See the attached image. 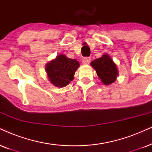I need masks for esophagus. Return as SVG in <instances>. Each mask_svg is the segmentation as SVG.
Returning a JSON list of instances; mask_svg holds the SVG:
<instances>
[{
  "label": "esophagus",
  "mask_w": 152,
  "mask_h": 152,
  "mask_svg": "<svg viewBox=\"0 0 152 152\" xmlns=\"http://www.w3.org/2000/svg\"><path fill=\"white\" fill-rule=\"evenodd\" d=\"M90 57H84L82 60L83 64H88L90 63Z\"/></svg>",
  "instance_id": "obj_1"
}]
</instances>
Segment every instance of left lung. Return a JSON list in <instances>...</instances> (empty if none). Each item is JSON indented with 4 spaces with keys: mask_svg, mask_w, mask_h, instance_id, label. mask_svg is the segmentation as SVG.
<instances>
[{
    "mask_svg": "<svg viewBox=\"0 0 152 152\" xmlns=\"http://www.w3.org/2000/svg\"><path fill=\"white\" fill-rule=\"evenodd\" d=\"M91 65L104 84L109 85L116 80L118 70L116 64L108 55L106 54L102 57L95 59L91 62Z\"/></svg>",
    "mask_w": 152,
    "mask_h": 152,
    "instance_id": "left-lung-1",
    "label": "left lung"
}]
</instances>
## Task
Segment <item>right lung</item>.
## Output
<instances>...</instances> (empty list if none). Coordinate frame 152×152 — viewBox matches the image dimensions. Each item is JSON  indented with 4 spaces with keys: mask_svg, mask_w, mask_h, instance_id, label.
<instances>
[{
    "mask_svg": "<svg viewBox=\"0 0 152 152\" xmlns=\"http://www.w3.org/2000/svg\"><path fill=\"white\" fill-rule=\"evenodd\" d=\"M78 66L77 60L60 55L46 65L45 69L52 83L57 87L63 88L74 79L75 72Z\"/></svg>",
    "mask_w": 152,
    "mask_h": 152,
    "instance_id": "right-lung-1",
    "label": "right lung"
}]
</instances>
